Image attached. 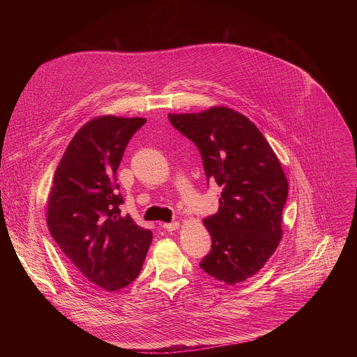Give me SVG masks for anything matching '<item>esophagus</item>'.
I'll list each match as a JSON object with an SVG mask.
<instances>
[{"mask_svg":"<svg viewBox=\"0 0 357 357\" xmlns=\"http://www.w3.org/2000/svg\"><path fill=\"white\" fill-rule=\"evenodd\" d=\"M161 226L167 230V231H174L179 229V222H172V223H161Z\"/></svg>","mask_w":357,"mask_h":357,"instance_id":"1","label":"esophagus"}]
</instances>
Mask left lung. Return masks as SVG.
Instances as JSON below:
<instances>
[{
	"label": "left lung",
	"instance_id": "obj_1",
	"mask_svg": "<svg viewBox=\"0 0 357 357\" xmlns=\"http://www.w3.org/2000/svg\"><path fill=\"white\" fill-rule=\"evenodd\" d=\"M197 146L208 182L222 188L218 213L203 219L212 250L200 267L229 285L257 274L282 237L288 181L275 152L245 116L216 106L202 113L168 114Z\"/></svg>",
	"mask_w": 357,
	"mask_h": 357
}]
</instances>
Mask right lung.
<instances>
[{
  "mask_svg": "<svg viewBox=\"0 0 357 357\" xmlns=\"http://www.w3.org/2000/svg\"><path fill=\"white\" fill-rule=\"evenodd\" d=\"M145 119L101 116L69 142L47 196L46 223L72 270L109 292L139 274L151 230L121 215L117 169L126 146Z\"/></svg>",
  "mask_w": 357,
  "mask_h": 357,
  "instance_id": "right-lung-1",
  "label": "right lung"
}]
</instances>
